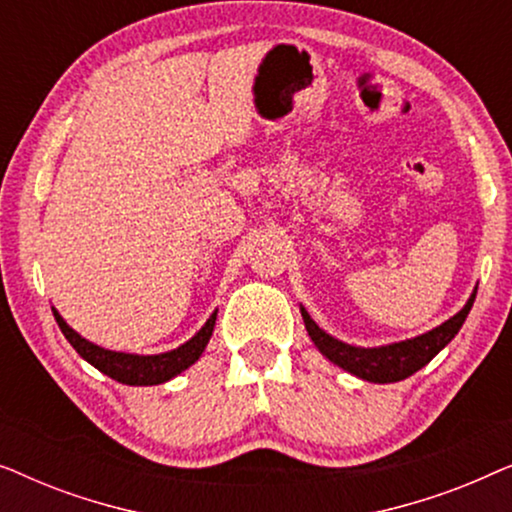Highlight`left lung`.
Wrapping results in <instances>:
<instances>
[{
  "label": "left lung",
  "instance_id": "obj_1",
  "mask_svg": "<svg viewBox=\"0 0 512 512\" xmlns=\"http://www.w3.org/2000/svg\"><path fill=\"white\" fill-rule=\"evenodd\" d=\"M475 293H478V286H475L471 298L466 300V305L461 310L440 324L436 328H431L429 333L417 335V338L410 340H401V342H391V345H382V347H354L347 345L333 335H328L324 328H319L314 324V319L307 314V310L300 305V314H303L307 335H310L314 345L321 354L326 356L328 361L340 366L347 373H352L356 377L366 382H375V384H387V382H401L405 377H410L412 373H417L419 368H424L433 356H436L440 349H443L447 342H450L454 335L459 333V328L464 326V321L471 312Z\"/></svg>",
  "mask_w": 512,
  "mask_h": 512
}]
</instances>
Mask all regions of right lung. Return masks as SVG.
<instances>
[{
    "label": "right lung",
    "mask_w": 512,
    "mask_h": 512,
    "mask_svg": "<svg viewBox=\"0 0 512 512\" xmlns=\"http://www.w3.org/2000/svg\"><path fill=\"white\" fill-rule=\"evenodd\" d=\"M53 317L58 321L60 331L65 333L81 359H86L90 366H95L100 373L109 375L111 380L130 384V387H151V384H163L179 373H184L186 368H191L195 361L200 359L205 352L209 338H212L214 324H216V310L212 317L205 321V326L193 335L191 340L179 345L177 349L163 354H125V352H111L95 342L81 338L72 326H67V321L60 317V312L53 307Z\"/></svg>",
    "instance_id": "add662e5"
}]
</instances>
